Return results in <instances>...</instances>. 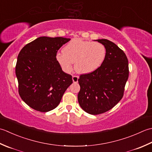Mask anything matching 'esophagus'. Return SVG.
I'll return each instance as SVG.
<instances>
[{"label":"esophagus","instance_id":"esophagus-1","mask_svg":"<svg viewBox=\"0 0 152 152\" xmlns=\"http://www.w3.org/2000/svg\"><path fill=\"white\" fill-rule=\"evenodd\" d=\"M72 79H73V83H77V82H78L79 76H77V75H73Z\"/></svg>","mask_w":152,"mask_h":152}]
</instances>
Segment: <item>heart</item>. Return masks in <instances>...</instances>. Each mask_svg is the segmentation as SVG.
<instances>
[{
  "label": "heart",
  "mask_w": 152,
  "mask_h": 152,
  "mask_svg": "<svg viewBox=\"0 0 152 152\" xmlns=\"http://www.w3.org/2000/svg\"><path fill=\"white\" fill-rule=\"evenodd\" d=\"M63 52L57 54L56 59L65 72H71L75 62V70L83 74L97 69L103 63L106 54V48L101 43L80 39L72 40L65 46Z\"/></svg>",
  "instance_id": "1"
}]
</instances>
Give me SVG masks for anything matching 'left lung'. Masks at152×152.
I'll return each mask as SVG.
<instances>
[{
  "label": "left lung",
  "instance_id": "obj_1",
  "mask_svg": "<svg viewBox=\"0 0 152 152\" xmlns=\"http://www.w3.org/2000/svg\"><path fill=\"white\" fill-rule=\"evenodd\" d=\"M97 41L106 48V58L97 69L82 74L78 79L79 104L91 115L106 112L121 100L129 74L128 59L123 50L109 40Z\"/></svg>",
  "mask_w": 152,
  "mask_h": 152
}]
</instances>
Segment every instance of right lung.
<instances>
[{
	"label": "right lung",
	"mask_w": 152,
	"mask_h": 152,
	"mask_svg": "<svg viewBox=\"0 0 152 152\" xmlns=\"http://www.w3.org/2000/svg\"><path fill=\"white\" fill-rule=\"evenodd\" d=\"M69 41L41 37L20 52L15 66L18 92L30 107L41 112L54 110L72 85V76L63 72L56 59L58 50Z\"/></svg>",
	"instance_id": "add662e5"
}]
</instances>
